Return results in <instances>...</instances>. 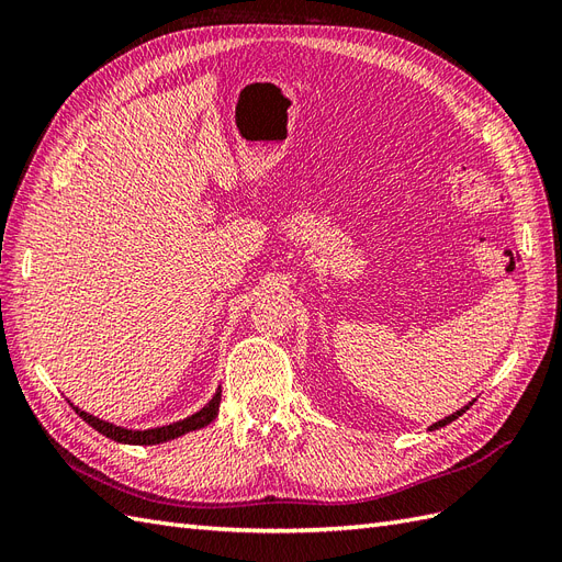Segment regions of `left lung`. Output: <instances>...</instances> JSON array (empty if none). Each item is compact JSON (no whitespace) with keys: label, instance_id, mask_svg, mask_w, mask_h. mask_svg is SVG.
Returning <instances> with one entry per match:
<instances>
[{"label":"left lung","instance_id":"1","mask_svg":"<svg viewBox=\"0 0 562 562\" xmlns=\"http://www.w3.org/2000/svg\"><path fill=\"white\" fill-rule=\"evenodd\" d=\"M469 405H471V403H469ZM469 405H467V407H462V411H457V413H452V415H450V417H446V419H440V422H436V424H434V427H431V429H438V427H446V424H450V422H454V419H457V417H459V415H462V413H467V411H469Z\"/></svg>","mask_w":562,"mask_h":562}]
</instances>
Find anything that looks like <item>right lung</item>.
<instances>
[{
    "instance_id": "1",
    "label": "right lung",
    "mask_w": 562,
    "mask_h": 562,
    "mask_svg": "<svg viewBox=\"0 0 562 562\" xmlns=\"http://www.w3.org/2000/svg\"><path fill=\"white\" fill-rule=\"evenodd\" d=\"M220 396H223V394H220V391H215V396L209 401V405H203L201 411L194 413L192 417L168 424V427L145 429V431H133V429H124V427H114V424H110V422H103V419H98V417H93L89 413H83V411H79V407H75V405L72 407L77 411V415L87 424H91V427L98 434H103V436L116 440V443L157 446V443H166V440H173V438H178V436H182L187 431H196L201 427H206V424H211L217 417V411H220Z\"/></svg>"
}]
</instances>
